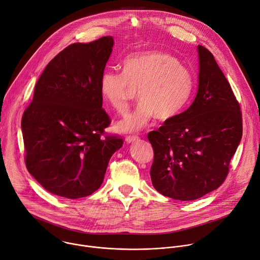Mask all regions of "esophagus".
<instances>
[{"mask_svg": "<svg viewBox=\"0 0 260 260\" xmlns=\"http://www.w3.org/2000/svg\"><path fill=\"white\" fill-rule=\"evenodd\" d=\"M138 139H139V136H137V135H128V136H126L125 141L127 143H131V142H134V141H136Z\"/></svg>", "mask_w": 260, "mask_h": 260, "instance_id": "esophagus-1", "label": "esophagus"}]
</instances>
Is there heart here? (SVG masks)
<instances>
[{"instance_id":"heart-1","label":"heart","mask_w":260,"mask_h":260,"mask_svg":"<svg viewBox=\"0 0 260 260\" xmlns=\"http://www.w3.org/2000/svg\"><path fill=\"white\" fill-rule=\"evenodd\" d=\"M191 72L173 55L163 51H145L128 55L123 73L103 72L99 80L100 94L110 107L123 114L138 90L137 109L117 123L121 132H133L153 117L169 122L179 116L192 95Z\"/></svg>"}]
</instances>
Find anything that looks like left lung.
Masks as SVG:
<instances>
[{"label":"left lung","instance_id":"left-lung-1","mask_svg":"<svg viewBox=\"0 0 260 260\" xmlns=\"http://www.w3.org/2000/svg\"><path fill=\"white\" fill-rule=\"evenodd\" d=\"M199 88L192 105L147 138L150 178L165 197L197 200L219 187L242 138V112L211 52L198 46Z\"/></svg>","mask_w":260,"mask_h":260}]
</instances>
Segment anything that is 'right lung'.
Here are the masks:
<instances>
[{"label": "right lung", "instance_id": "1", "mask_svg": "<svg viewBox=\"0 0 260 260\" xmlns=\"http://www.w3.org/2000/svg\"><path fill=\"white\" fill-rule=\"evenodd\" d=\"M114 40L75 43L52 59L25 109L21 129L27 171L48 191L68 199L90 196L105 178L123 138L108 135L99 80Z\"/></svg>", "mask_w": 260, "mask_h": 260}]
</instances>
